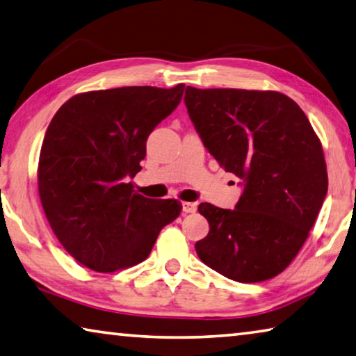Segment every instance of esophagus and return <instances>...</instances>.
<instances>
[{"mask_svg":"<svg viewBox=\"0 0 356 356\" xmlns=\"http://www.w3.org/2000/svg\"><path fill=\"white\" fill-rule=\"evenodd\" d=\"M195 211H197V203H191V202L183 203V213L191 214V213H195Z\"/></svg>","mask_w":356,"mask_h":356,"instance_id":"obj_1","label":"esophagus"}]
</instances>
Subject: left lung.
I'll return each mask as SVG.
<instances>
[{
  "label": "left lung",
  "instance_id": "8db88e82",
  "mask_svg": "<svg viewBox=\"0 0 356 356\" xmlns=\"http://www.w3.org/2000/svg\"><path fill=\"white\" fill-rule=\"evenodd\" d=\"M184 103L203 145L244 184L234 209L198 207L209 222L198 258L239 283L277 277L300 252L327 195L319 137L300 106L275 90L188 86Z\"/></svg>",
  "mask_w": 356,
  "mask_h": 356
}]
</instances>
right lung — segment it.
<instances>
[{
    "label": "right lung",
    "mask_w": 356,
    "mask_h": 356,
    "mask_svg": "<svg viewBox=\"0 0 356 356\" xmlns=\"http://www.w3.org/2000/svg\"><path fill=\"white\" fill-rule=\"evenodd\" d=\"M184 84L78 93L60 106L42 143L37 183L49 227L72 257L95 272L128 269L148 258L178 200L133 189L152 131L183 98Z\"/></svg>",
    "instance_id": "1"
}]
</instances>
